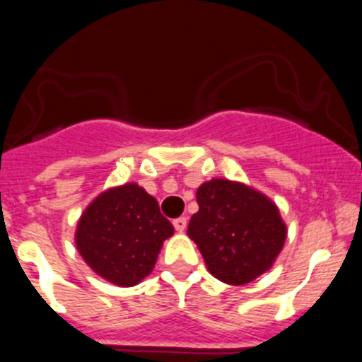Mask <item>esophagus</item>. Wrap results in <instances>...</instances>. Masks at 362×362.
<instances>
[{"instance_id":"1","label":"esophagus","mask_w":362,"mask_h":362,"mask_svg":"<svg viewBox=\"0 0 362 362\" xmlns=\"http://www.w3.org/2000/svg\"><path fill=\"white\" fill-rule=\"evenodd\" d=\"M187 217H177V219H174V228L177 230V232H183V230L187 228Z\"/></svg>"}]
</instances>
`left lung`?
<instances>
[{
    "mask_svg": "<svg viewBox=\"0 0 362 362\" xmlns=\"http://www.w3.org/2000/svg\"><path fill=\"white\" fill-rule=\"evenodd\" d=\"M199 210L188 223L206 268L226 284H248L276 263L286 241L277 204L255 188L212 179L197 188Z\"/></svg>",
    "mask_w": 362,
    "mask_h": 362,
    "instance_id": "1",
    "label": "left lung"
}]
</instances>
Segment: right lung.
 I'll use <instances>...</instances> for the list:
<instances>
[{
    "mask_svg": "<svg viewBox=\"0 0 362 362\" xmlns=\"http://www.w3.org/2000/svg\"><path fill=\"white\" fill-rule=\"evenodd\" d=\"M174 226L156 197L137 183L101 192L85 209L76 228V248L85 263L116 286H136L156 267Z\"/></svg>",
    "mask_w": 362,
    "mask_h": 362,
    "instance_id": "obj_1",
    "label": "right lung"
}]
</instances>
